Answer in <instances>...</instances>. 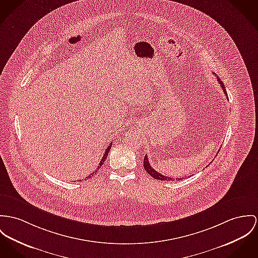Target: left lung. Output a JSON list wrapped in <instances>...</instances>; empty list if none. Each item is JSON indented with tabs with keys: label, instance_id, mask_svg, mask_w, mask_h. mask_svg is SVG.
<instances>
[{
	"label": "left lung",
	"instance_id": "1",
	"mask_svg": "<svg viewBox=\"0 0 258 258\" xmlns=\"http://www.w3.org/2000/svg\"><path fill=\"white\" fill-rule=\"evenodd\" d=\"M219 83H220V85H221V87H222V89H223V92H224V94L227 96V98H228V94H227V91H226V89H225V85H224V83L221 81V80L218 79ZM143 167H144V170L151 176V177H153V178H155V179H160V180H174V178H169V177H166V176H164V175H161L159 172H157L156 170H154L151 166H150V163H149V161H148V158H147V156L145 155V157L143 159ZM179 180V179H181V178H176V180Z\"/></svg>",
	"mask_w": 258,
	"mask_h": 258
}]
</instances>
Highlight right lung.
Here are the masks:
<instances>
[{
  "label": "right lung",
  "mask_w": 258,
  "mask_h": 258,
  "mask_svg": "<svg viewBox=\"0 0 258 258\" xmlns=\"http://www.w3.org/2000/svg\"><path fill=\"white\" fill-rule=\"evenodd\" d=\"M112 145H113V143H112V142H111V143H110V144H109V146H108V147H107V149H106V150H105V153H104V155H103V157H102V159H101V161H100L99 165H98V166H97V169H96V170H98V169H99L100 167H101V166H102V165H103V163H104V161H105V160H106V158H107V156H108V154H109V151H110V149H111V147H112ZM94 173H97V172H96V171H95V172H93V173H92V174H91V175H89V176H88V177H86V178H91V176H93V174H94ZM79 181H80V180H79Z\"/></svg>",
  "instance_id": "1"
}]
</instances>
